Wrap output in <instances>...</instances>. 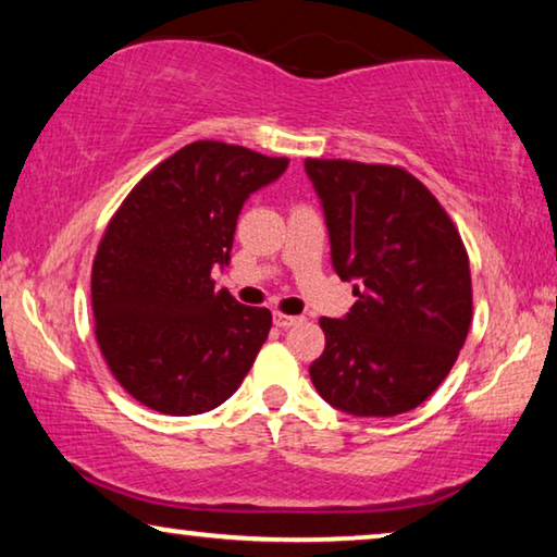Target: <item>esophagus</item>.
I'll return each instance as SVG.
<instances>
[{
  "label": "esophagus",
  "mask_w": 557,
  "mask_h": 557,
  "mask_svg": "<svg viewBox=\"0 0 557 557\" xmlns=\"http://www.w3.org/2000/svg\"><path fill=\"white\" fill-rule=\"evenodd\" d=\"M273 324L281 326V330H288V326H294V324H301V317L281 314V311H276V314H273Z\"/></svg>",
  "instance_id": "esophagus-1"
}]
</instances>
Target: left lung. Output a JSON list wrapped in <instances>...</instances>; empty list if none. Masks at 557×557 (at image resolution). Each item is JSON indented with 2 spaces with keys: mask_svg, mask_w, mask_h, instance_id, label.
<instances>
[{
  "mask_svg": "<svg viewBox=\"0 0 557 557\" xmlns=\"http://www.w3.org/2000/svg\"><path fill=\"white\" fill-rule=\"evenodd\" d=\"M304 166L322 200L334 271L355 281L357 296L342 319H319L326 345L311 362V383L349 416L408 413L444 383L467 342L471 273L461 235L400 166Z\"/></svg>",
  "mask_w": 557,
  "mask_h": 557,
  "instance_id": "left-lung-1",
  "label": "left lung"
}]
</instances>
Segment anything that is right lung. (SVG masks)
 Instances as JSON below:
<instances>
[{
    "label": "right lung",
    "instance_id": "add662e5",
    "mask_svg": "<svg viewBox=\"0 0 557 557\" xmlns=\"http://www.w3.org/2000/svg\"><path fill=\"white\" fill-rule=\"evenodd\" d=\"M286 157L223 141L174 151L106 227L90 276L96 339L113 377L151 410L197 416L238 391L269 337L271 311L215 292L235 223Z\"/></svg>",
    "mask_w": 557,
    "mask_h": 557
}]
</instances>
